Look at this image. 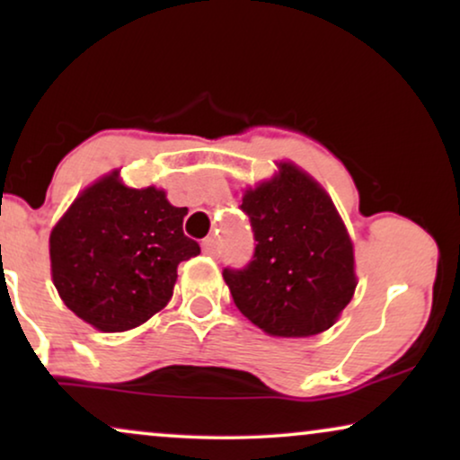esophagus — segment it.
I'll list each match as a JSON object with an SVG mask.
<instances>
[{"label":"esophagus","instance_id":"34e87169","mask_svg":"<svg viewBox=\"0 0 460 460\" xmlns=\"http://www.w3.org/2000/svg\"><path fill=\"white\" fill-rule=\"evenodd\" d=\"M203 253L209 257H216L219 253V243L216 238H205L203 241Z\"/></svg>","mask_w":460,"mask_h":460}]
</instances>
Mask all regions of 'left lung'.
Masks as SVG:
<instances>
[{
	"label": "left lung",
	"mask_w": 460,
	"mask_h": 460,
	"mask_svg": "<svg viewBox=\"0 0 460 460\" xmlns=\"http://www.w3.org/2000/svg\"><path fill=\"white\" fill-rule=\"evenodd\" d=\"M255 238L241 270L224 280L244 318L274 337L331 329L356 291L354 244L329 194L293 163L243 197Z\"/></svg>",
	"instance_id": "8db88e82"
}]
</instances>
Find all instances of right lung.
Wrapping results in <instances>:
<instances>
[{
	"instance_id": "right-lung-1",
	"label": "right lung",
	"mask_w": 460,
	"mask_h": 460,
	"mask_svg": "<svg viewBox=\"0 0 460 460\" xmlns=\"http://www.w3.org/2000/svg\"><path fill=\"white\" fill-rule=\"evenodd\" d=\"M186 213L155 186H123L119 172L85 188L49 234L65 305L104 332L146 323L172 299L180 261L200 253L181 230Z\"/></svg>"
}]
</instances>
